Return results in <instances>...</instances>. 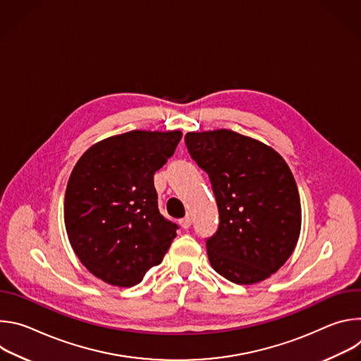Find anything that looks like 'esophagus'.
<instances>
[{
    "mask_svg": "<svg viewBox=\"0 0 361 361\" xmlns=\"http://www.w3.org/2000/svg\"><path fill=\"white\" fill-rule=\"evenodd\" d=\"M180 226H181L184 230L190 228V226H191V219H190V217H184V219H181V220H180Z\"/></svg>",
    "mask_w": 361,
    "mask_h": 361,
    "instance_id": "obj_1",
    "label": "esophagus"
}]
</instances>
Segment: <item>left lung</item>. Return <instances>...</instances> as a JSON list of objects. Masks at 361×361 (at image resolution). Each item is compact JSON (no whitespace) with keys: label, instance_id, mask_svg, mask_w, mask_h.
Instances as JSON below:
<instances>
[{"label":"left lung","instance_id":"8db88e82","mask_svg":"<svg viewBox=\"0 0 361 361\" xmlns=\"http://www.w3.org/2000/svg\"><path fill=\"white\" fill-rule=\"evenodd\" d=\"M184 140L217 200L220 226L207 240L212 267L235 284L269 279L288 260L301 230L287 163L264 142L226 128L187 133Z\"/></svg>","mask_w":361,"mask_h":361}]
</instances>
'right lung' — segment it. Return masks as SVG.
Instances as JSON below:
<instances>
[{
    "mask_svg": "<svg viewBox=\"0 0 361 361\" xmlns=\"http://www.w3.org/2000/svg\"><path fill=\"white\" fill-rule=\"evenodd\" d=\"M181 137L178 130H134L95 142L77 161L64 223L74 252L97 279L133 287L163 262L178 227L159 212L154 174Z\"/></svg>",
    "mask_w": 361,
    "mask_h": 361,
    "instance_id": "1",
    "label": "right lung"
}]
</instances>
